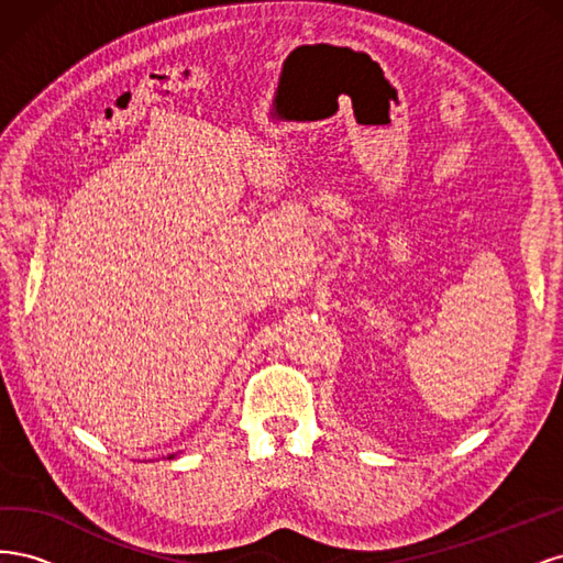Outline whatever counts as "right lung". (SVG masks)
I'll use <instances>...</instances> for the list:
<instances>
[{"label": "right lung", "instance_id": "obj_1", "mask_svg": "<svg viewBox=\"0 0 563 563\" xmlns=\"http://www.w3.org/2000/svg\"><path fill=\"white\" fill-rule=\"evenodd\" d=\"M174 457H176V455H168V460H174Z\"/></svg>", "mask_w": 563, "mask_h": 563}]
</instances>
